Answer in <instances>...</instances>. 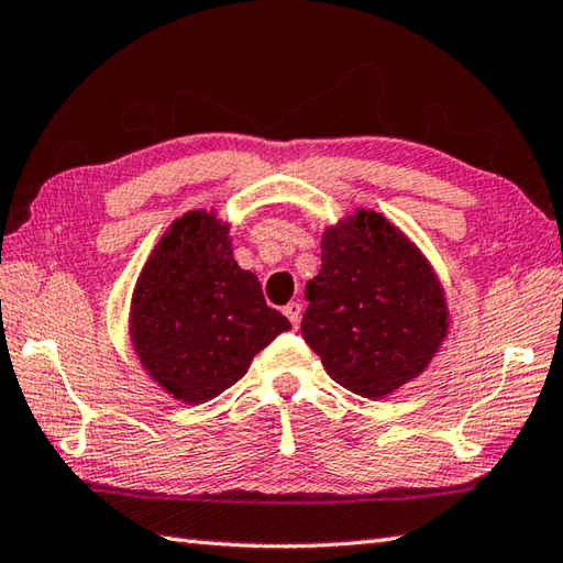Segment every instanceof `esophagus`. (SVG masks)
I'll return each mask as SVG.
<instances>
[{
    "instance_id": "esophagus-1",
    "label": "esophagus",
    "mask_w": 563,
    "mask_h": 563,
    "mask_svg": "<svg viewBox=\"0 0 563 563\" xmlns=\"http://www.w3.org/2000/svg\"><path fill=\"white\" fill-rule=\"evenodd\" d=\"M284 316L289 318V322L294 324V328H298V322H301V303L298 301H291L284 306Z\"/></svg>"
}]
</instances>
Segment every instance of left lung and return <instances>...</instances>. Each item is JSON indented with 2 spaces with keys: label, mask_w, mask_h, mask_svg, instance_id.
Instances as JSON below:
<instances>
[{
  "label": "left lung",
  "mask_w": 563,
  "mask_h": 563,
  "mask_svg": "<svg viewBox=\"0 0 563 563\" xmlns=\"http://www.w3.org/2000/svg\"><path fill=\"white\" fill-rule=\"evenodd\" d=\"M301 332L332 380L385 397L417 378L448 332L445 296L402 231L358 209L322 235Z\"/></svg>",
  "instance_id": "8db88e82"
}]
</instances>
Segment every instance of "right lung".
<instances>
[{"instance_id": "right-lung-1", "label": "right lung", "mask_w": 563, "mask_h": 563, "mask_svg": "<svg viewBox=\"0 0 563 563\" xmlns=\"http://www.w3.org/2000/svg\"><path fill=\"white\" fill-rule=\"evenodd\" d=\"M291 330L233 260L229 227L207 211L173 221L132 296L134 352L166 393L202 405L239 383L274 336Z\"/></svg>"}]
</instances>
